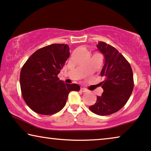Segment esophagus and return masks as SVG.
<instances>
[{
	"label": "esophagus",
	"mask_w": 151,
	"mask_h": 151,
	"mask_svg": "<svg viewBox=\"0 0 151 151\" xmlns=\"http://www.w3.org/2000/svg\"><path fill=\"white\" fill-rule=\"evenodd\" d=\"M81 92H88V90H87L86 88H81Z\"/></svg>",
	"instance_id": "1"
}]
</instances>
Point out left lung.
<instances>
[{
	"label": "left lung",
	"instance_id": "left-lung-1",
	"mask_svg": "<svg viewBox=\"0 0 151 151\" xmlns=\"http://www.w3.org/2000/svg\"><path fill=\"white\" fill-rule=\"evenodd\" d=\"M96 46L105 57L101 73L105 78L101 83L103 92L89 109L97 115L107 116L119 111L129 99L134 86L133 75L129 63L117 49L103 42Z\"/></svg>",
	"mask_w": 151,
	"mask_h": 151
}]
</instances>
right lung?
Listing matches in <instances>:
<instances>
[{
	"mask_svg": "<svg viewBox=\"0 0 151 151\" xmlns=\"http://www.w3.org/2000/svg\"><path fill=\"white\" fill-rule=\"evenodd\" d=\"M70 57L68 45L53 44L40 48L23 65L20 83L23 99L35 113L52 115L63 109L78 84H67L57 77Z\"/></svg>",
	"mask_w": 151,
	"mask_h": 151,
	"instance_id": "right-lung-1",
	"label": "right lung"
}]
</instances>
